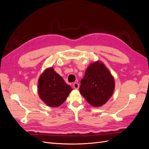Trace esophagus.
I'll return each mask as SVG.
<instances>
[{
  "instance_id": "1",
  "label": "esophagus",
  "mask_w": 149,
  "mask_h": 149,
  "mask_svg": "<svg viewBox=\"0 0 149 149\" xmlns=\"http://www.w3.org/2000/svg\"><path fill=\"white\" fill-rule=\"evenodd\" d=\"M73 88L76 89H78L79 88V84L78 83H74L73 84Z\"/></svg>"
}]
</instances>
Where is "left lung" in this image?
Segmentation results:
<instances>
[{"label":"left lung","instance_id":"1","mask_svg":"<svg viewBox=\"0 0 149 149\" xmlns=\"http://www.w3.org/2000/svg\"><path fill=\"white\" fill-rule=\"evenodd\" d=\"M113 76L102 63L96 61L90 65L81 80L79 92L88 103L100 107L109 100L114 91Z\"/></svg>","mask_w":149,"mask_h":149}]
</instances>
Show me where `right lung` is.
Wrapping results in <instances>:
<instances>
[{"label": "right lung", "mask_w": 149, "mask_h": 149, "mask_svg": "<svg viewBox=\"0 0 149 149\" xmlns=\"http://www.w3.org/2000/svg\"><path fill=\"white\" fill-rule=\"evenodd\" d=\"M73 90L64 79L54 71L48 68L40 76L38 93L40 99L47 105L53 107L61 106Z\"/></svg>", "instance_id": "1"}]
</instances>
